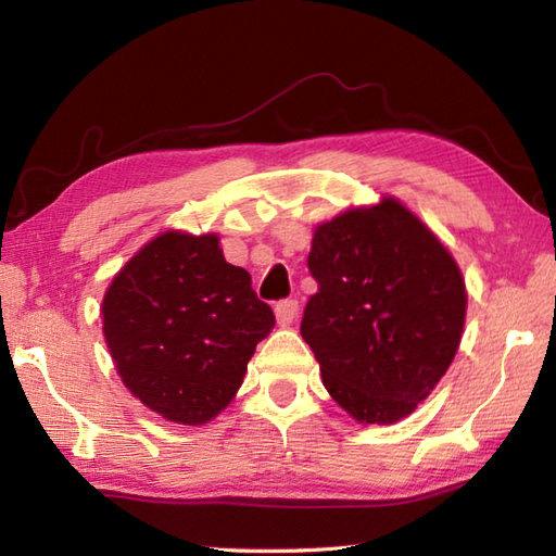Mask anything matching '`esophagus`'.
Returning a JSON list of instances; mask_svg holds the SVG:
<instances>
[{
	"label": "esophagus",
	"instance_id": "34e87169",
	"mask_svg": "<svg viewBox=\"0 0 556 556\" xmlns=\"http://www.w3.org/2000/svg\"><path fill=\"white\" fill-rule=\"evenodd\" d=\"M275 315H277L279 327H289L293 320H296V315H299V301H293V299L279 301L275 305Z\"/></svg>",
	"mask_w": 556,
	"mask_h": 556
}]
</instances>
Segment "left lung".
Segmentation results:
<instances>
[{
	"mask_svg": "<svg viewBox=\"0 0 556 556\" xmlns=\"http://www.w3.org/2000/svg\"><path fill=\"white\" fill-rule=\"evenodd\" d=\"M301 337L323 384L353 420L410 416L452 365L466 323L454 255L396 200L351 207L315 227Z\"/></svg>",
	"mask_w": 556,
	"mask_h": 556,
	"instance_id": "left-lung-1",
	"label": "left lung"
}]
</instances>
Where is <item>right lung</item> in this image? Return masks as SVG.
<instances>
[{"instance_id": "right-lung-1", "label": "right lung", "mask_w": 556, "mask_h": 556, "mask_svg": "<svg viewBox=\"0 0 556 556\" xmlns=\"http://www.w3.org/2000/svg\"><path fill=\"white\" fill-rule=\"evenodd\" d=\"M275 313L217 233L162 231L116 271L102 334L124 387L164 420L203 425L231 404Z\"/></svg>"}]
</instances>
